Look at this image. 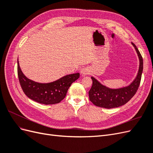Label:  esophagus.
<instances>
[{"instance_id":"34e87169","label":"esophagus","mask_w":153,"mask_h":153,"mask_svg":"<svg viewBox=\"0 0 153 153\" xmlns=\"http://www.w3.org/2000/svg\"><path fill=\"white\" fill-rule=\"evenodd\" d=\"M89 73H90V71L87 68L82 69V71H81V73H82V75H88V74H89Z\"/></svg>"}]
</instances>
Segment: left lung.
Wrapping results in <instances>:
<instances>
[{"mask_svg":"<svg viewBox=\"0 0 153 153\" xmlns=\"http://www.w3.org/2000/svg\"><path fill=\"white\" fill-rule=\"evenodd\" d=\"M138 54L140 66L137 76L130 85L119 89H110L102 85L94 77H91L92 85L89 91V100L97 106L105 108H117L126 104L137 92L140 84L143 71V59L135 44L132 43Z\"/></svg>","mask_w":153,"mask_h":153,"instance_id":"8db88e82","label":"left lung"}]
</instances>
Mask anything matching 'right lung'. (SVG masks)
I'll return each instance as SVG.
<instances>
[{
    "label": "right lung",
    "instance_id": "add662e5",
    "mask_svg": "<svg viewBox=\"0 0 153 153\" xmlns=\"http://www.w3.org/2000/svg\"><path fill=\"white\" fill-rule=\"evenodd\" d=\"M18 76L22 89L28 98L41 104L53 105L60 103L65 98L69 87L79 78L80 74H71L53 82L41 84L24 75L18 59Z\"/></svg>",
    "mask_w": 153,
    "mask_h": 153
}]
</instances>
